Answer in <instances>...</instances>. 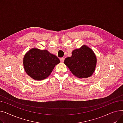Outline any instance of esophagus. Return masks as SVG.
<instances>
[{
	"instance_id": "obj_1",
	"label": "esophagus",
	"mask_w": 123,
	"mask_h": 123,
	"mask_svg": "<svg viewBox=\"0 0 123 123\" xmlns=\"http://www.w3.org/2000/svg\"><path fill=\"white\" fill-rule=\"evenodd\" d=\"M64 59H65V58H63V57H62V58H60V61H61V62H64Z\"/></svg>"
}]
</instances>
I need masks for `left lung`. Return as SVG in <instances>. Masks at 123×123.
I'll use <instances>...</instances> for the list:
<instances>
[{"label": "left lung", "mask_w": 123, "mask_h": 123, "mask_svg": "<svg viewBox=\"0 0 123 123\" xmlns=\"http://www.w3.org/2000/svg\"><path fill=\"white\" fill-rule=\"evenodd\" d=\"M64 63L74 75L79 78H86L95 71L97 58L93 51L84 45L74 50L72 56L65 58Z\"/></svg>", "instance_id": "obj_1"}]
</instances>
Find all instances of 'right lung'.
<instances>
[{
  "instance_id": "1",
  "label": "right lung",
  "mask_w": 123,
  "mask_h": 123,
  "mask_svg": "<svg viewBox=\"0 0 123 123\" xmlns=\"http://www.w3.org/2000/svg\"><path fill=\"white\" fill-rule=\"evenodd\" d=\"M60 63L56 55L46 50L32 48L25 54L23 63L26 73L34 80L46 79L51 73L55 65Z\"/></svg>"
}]
</instances>
